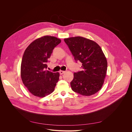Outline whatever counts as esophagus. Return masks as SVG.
<instances>
[{"label": "esophagus", "mask_w": 132, "mask_h": 132, "mask_svg": "<svg viewBox=\"0 0 132 132\" xmlns=\"http://www.w3.org/2000/svg\"><path fill=\"white\" fill-rule=\"evenodd\" d=\"M65 72V71H60V72H59V74H60V75H62V74H63Z\"/></svg>", "instance_id": "esophagus-1"}]
</instances>
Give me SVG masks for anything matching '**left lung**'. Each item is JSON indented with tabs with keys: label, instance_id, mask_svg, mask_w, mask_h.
<instances>
[{
	"label": "left lung",
	"instance_id": "8db88e82",
	"mask_svg": "<svg viewBox=\"0 0 132 132\" xmlns=\"http://www.w3.org/2000/svg\"><path fill=\"white\" fill-rule=\"evenodd\" d=\"M64 40L76 62L82 63V71L74 73L72 90L82 95L95 94L102 88L107 70V59L101 48L94 41L81 37Z\"/></svg>",
	"mask_w": 132,
	"mask_h": 132
}]
</instances>
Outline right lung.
<instances>
[{
    "instance_id": "obj_1",
    "label": "right lung",
    "mask_w": 132,
    "mask_h": 132,
    "mask_svg": "<svg viewBox=\"0 0 132 132\" xmlns=\"http://www.w3.org/2000/svg\"><path fill=\"white\" fill-rule=\"evenodd\" d=\"M61 40L46 36L32 42L26 49L21 65L22 82L29 92L38 97L51 94L59 80V73L46 70L47 63Z\"/></svg>"
}]
</instances>
